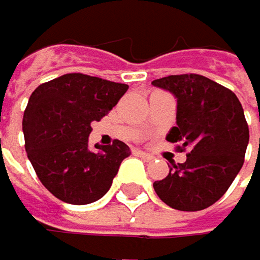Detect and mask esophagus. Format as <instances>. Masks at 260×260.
I'll list each match as a JSON object with an SVG mask.
<instances>
[{
  "mask_svg": "<svg viewBox=\"0 0 260 260\" xmlns=\"http://www.w3.org/2000/svg\"><path fill=\"white\" fill-rule=\"evenodd\" d=\"M134 153H136L137 156H140L142 159H145V160H153V159H154L153 154H149V153H146V151H142V149H136Z\"/></svg>",
  "mask_w": 260,
  "mask_h": 260,
  "instance_id": "obj_1",
  "label": "esophagus"
}]
</instances>
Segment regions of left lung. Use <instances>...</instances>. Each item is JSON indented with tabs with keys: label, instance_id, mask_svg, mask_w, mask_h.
Instances as JSON below:
<instances>
[{
	"label": "left lung",
	"instance_id": "left-lung-1",
	"mask_svg": "<svg viewBox=\"0 0 260 260\" xmlns=\"http://www.w3.org/2000/svg\"><path fill=\"white\" fill-rule=\"evenodd\" d=\"M176 98V126L167 140L188 148L185 162L168 165L156 181L157 197L178 211L195 212L218 201L243 165L249 129L239 98L201 75H173L153 81Z\"/></svg>",
	"mask_w": 260,
	"mask_h": 260
}]
</instances>
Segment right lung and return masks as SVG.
I'll return each instance as SVG.
<instances>
[{"label": "right lung", "instance_id": "add662e5", "mask_svg": "<svg viewBox=\"0 0 260 260\" xmlns=\"http://www.w3.org/2000/svg\"><path fill=\"white\" fill-rule=\"evenodd\" d=\"M129 85L82 73L40 84L27 101L23 134L27 159L42 184L68 204H90L111 188L131 151L120 140L88 148L92 121H100Z\"/></svg>", "mask_w": 260, "mask_h": 260}]
</instances>
